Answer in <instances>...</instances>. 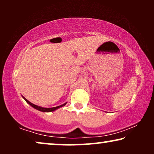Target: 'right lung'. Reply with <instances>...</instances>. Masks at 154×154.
Returning <instances> with one entry per match:
<instances>
[{"label":"right lung","instance_id":"obj_1","mask_svg":"<svg viewBox=\"0 0 154 154\" xmlns=\"http://www.w3.org/2000/svg\"><path fill=\"white\" fill-rule=\"evenodd\" d=\"M22 97L24 98V100H25V101H26V102L27 103H28L29 104H30L31 106L33 107V108L35 109H37V110L41 111H43V112H51V111H54L57 110V109L60 108V107L65 106V105H66V103H64V104L60 105V106H56V107H52V108H44V107L38 106H37V105L32 104V103L29 102V100H27L25 98V97H23V96H22Z\"/></svg>","mask_w":154,"mask_h":154}]
</instances>
